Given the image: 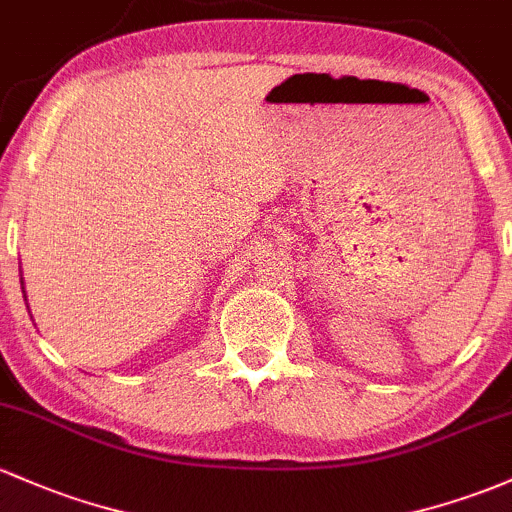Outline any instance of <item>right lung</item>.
I'll return each instance as SVG.
<instances>
[{"mask_svg":"<svg viewBox=\"0 0 512 512\" xmlns=\"http://www.w3.org/2000/svg\"><path fill=\"white\" fill-rule=\"evenodd\" d=\"M21 290H24V283H21Z\"/></svg>","mask_w":512,"mask_h":512,"instance_id":"right-lung-1","label":"right lung"}]
</instances>
